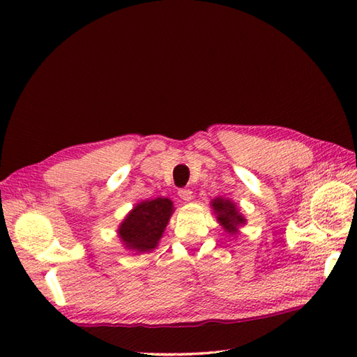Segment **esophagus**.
<instances>
[{
  "mask_svg": "<svg viewBox=\"0 0 357 357\" xmlns=\"http://www.w3.org/2000/svg\"><path fill=\"white\" fill-rule=\"evenodd\" d=\"M178 195H179V198L183 199V201H185V202L193 199V193H192V190H188V188H181V190L178 192Z\"/></svg>",
  "mask_w": 357,
  "mask_h": 357,
  "instance_id": "34e87169",
  "label": "esophagus"
}]
</instances>
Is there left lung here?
<instances>
[{
  "label": "left lung",
  "mask_w": 357,
  "mask_h": 357,
  "mask_svg": "<svg viewBox=\"0 0 357 357\" xmlns=\"http://www.w3.org/2000/svg\"><path fill=\"white\" fill-rule=\"evenodd\" d=\"M210 207L213 210V215L216 216V221L219 222V225H221L227 233L231 234V236L239 234V229L247 222V219L241 213L236 204L229 198L218 196V198L211 199Z\"/></svg>",
  "instance_id": "obj_1"
}]
</instances>
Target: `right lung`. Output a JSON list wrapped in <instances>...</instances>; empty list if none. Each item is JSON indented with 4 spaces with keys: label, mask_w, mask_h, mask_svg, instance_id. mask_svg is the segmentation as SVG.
Returning <instances> with one entry per match:
<instances>
[{
    "label": "right lung",
    "mask_w": 357,
    "mask_h": 357,
    "mask_svg": "<svg viewBox=\"0 0 357 357\" xmlns=\"http://www.w3.org/2000/svg\"><path fill=\"white\" fill-rule=\"evenodd\" d=\"M174 207L169 198L146 199L136 204L118 227V238L126 250L150 253L158 247Z\"/></svg>",
    "instance_id": "add662e5"
}]
</instances>
